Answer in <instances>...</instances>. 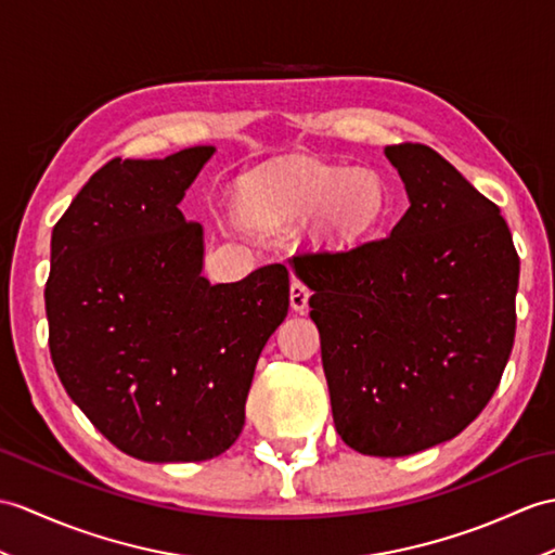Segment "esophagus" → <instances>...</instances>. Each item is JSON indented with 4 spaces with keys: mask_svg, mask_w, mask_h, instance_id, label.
<instances>
[{
    "mask_svg": "<svg viewBox=\"0 0 555 555\" xmlns=\"http://www.w3.org/2000/svg\"><path fill=\"white\" fill-rule=\"evenodd\" d=\"M307 300H309V288L300 279H293L291 283V307L295 312H305L307 309Z\"/></svg>",
    "mask_w": 555,
    "mask_h": 555,
    "instance_id": "34e87169",
    "label": "esophagus"
}]
</instances>
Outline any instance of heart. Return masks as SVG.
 <instances>
[{"label":"heart","instance_id":"obj_1","mask_svg":"<svg viewBox=\"0 0 555 555\" xmlns=\"http://www.w3.org/2000/svg\"><path fill=\"white\" fill-rule=\"evenodd\" d=\"M246 201L253 212L272 222L309 217L326 208L328 229L343 238L376 224L385 208L383 186L376 177L369 172L350 175L319 163L283 165L257 177Z\"/></svg>","mask_w":555,"mask_h":555}]
</instances>
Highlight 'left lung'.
Masks as SVG:
<instances>
[{
  "label": "left lung",
  "instance_id": "1",
  "mask_svg": "<svg viewBox=\"0 0 555 555\" xmlns=\"http://www.w3.org/2000/svg\"><path fill=\"white\" fill-rule=\"evenodd\" d=\"M385 156L409 210L388 236L305 253L333 423L366 456H409L452 440L499 388L515 338L520 257L506 219L423 144Z\"/></svg>",
  "mask_w": 555,
  "mask_h": 555
}]
</instances>
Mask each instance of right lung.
I'll use <instances>...</instances> for the list:
<instances>
[{
  "instance_id": "1",
  "label": "right lung",
  "mask_w": 555,
  "mask_h": 555,
  "mask_svg": "<svg viewBox=\"0 0 555 555\" xmlns=\"http://www.w3.org/2000/svg\"><path fill=\"white\" fill-rule=\"evenodd\" d=\"M212 153L113 158L51 231V362L94 428L141 461L224 454L262 347L288 314L283 264L215 286L201 274L203 227L177 205Z\"/></svg>"
}]
</instances>
